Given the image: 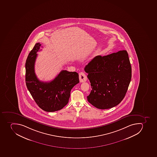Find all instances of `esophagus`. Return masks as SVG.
I'll use <instances>...</instances> for the list:
<instances>
[{
    "instance_id": "34e87169",
    "label": "esophagus",
    "mask_w": 157,
    "mask_h": 157,
    "mask_svg": "<svg viewBox=\"0 0 157 157\" xmlns=\"http://www.w3.org/2000/svg\"><path fill=\"white\" fill-rule=\"evenodd\" d=\"M79 78L80 82H83L86 81L87 77L84 73L82 72V73H80L79 74Z\"/></svg>"
}]
</instances>
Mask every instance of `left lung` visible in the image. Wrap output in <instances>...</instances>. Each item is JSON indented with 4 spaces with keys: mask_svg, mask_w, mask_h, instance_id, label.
<instances>
[{
    "mask_svg": "<svg viewBox=\"0 0 157 157\" xmlns=\"http://www.w3.org/2000/svg\"><path fill=\"white\" fill-rule=\"evenodd\" d=\"M92 90L87 101L96 108L106 109L119 104L125 97L132 77L126 51L97 56L86 65Z\"/></svg>",
    "mask_w": 157,
    "mask_h": 157,
    "instance_id": "obj_1",
    "label": "left lung"
}]
</instances>
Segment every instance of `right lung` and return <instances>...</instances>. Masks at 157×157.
I'll use <instances>...</instances> for the list:
<instances>
[{
  "label": "right lung",
  "instance_id": "right-lung-1",
  "mask_svg": "<svg viewBox=\"0 0 157 157\" xmlns=\"http://www.w3.org/2000/svg\"><path fill=\"white\" fill-rule=\"evenodd\" d=\"M41 44L37 43L28 55L25 63L27 87L40 108L47 112L62 109L67 104L70 93L79 82L78 74L63 70L50 82H41L35 73L34 66Z\"/></svg>",
  "mask_w": 157,
  "mask_h": 157
}]
</instances>
